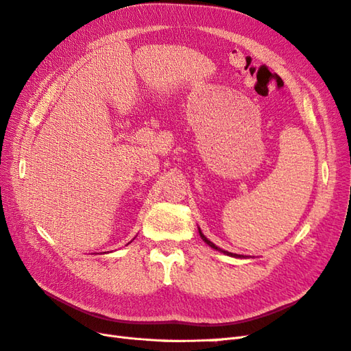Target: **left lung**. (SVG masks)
<instances>
[{
	"instance_id": "1",
	"label": "left lung",
	"mask_w": 351,
	"mask_h": 351,
	"mask_svg": "<svg viewBox=\"0 0 351 351\" xmlns=\"http://www.w3.org/2000/svg\"><path fill=\"white\" fill-rule=\"evenodd\" d=\"M199 236L202 237V240H204L208 246H210L212 249H215V250H218V252H221V253H224V254H227V256H231V258H240V259H246V258H249V256H243V254H237V253H231V252H227V250H222L221 247H218V246H215L214 243H212L210 240H208L205 236H204V232L200 231V228H199Z\"/></svg>"
}]
</instances>
